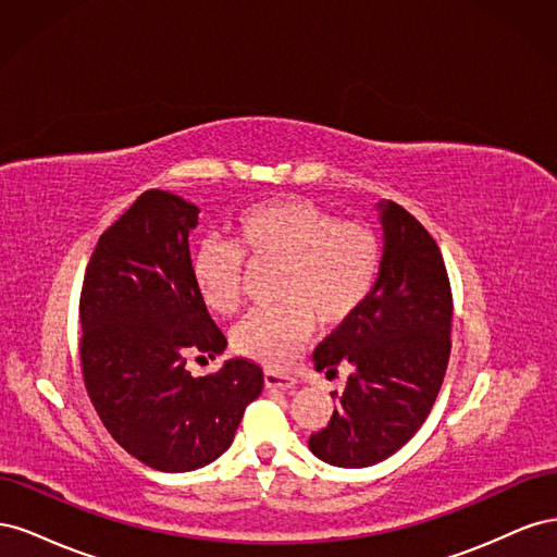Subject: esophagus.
Masks as SVG:
<instances>
[{
    "label": "esophagus",
    "instance_id": "1",
    "mask_svg": "<svg viewBox=\"0 0 557 557\" xmlns=\"http://www.w3.org/2000/svg\"><path fill=\"white\" fill-rule=\"evenodd\" d=\"M295 383H297V379L293 374L278 372V369H272V367L264 369V385L267 387H278V391H288V387H293Z\"/></svg>",
    "mask_w": 557,
    "mask_h": 557
}]
</instances>
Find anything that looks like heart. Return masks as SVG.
Wrapping results in <instances>:
<instances>
[{
    "instance_id": "1",
    "label": "heart",
    "mask_w": 557,
    "mask_h": 557,
    "mask_svg": "<svg viewBox=\"0 0 557 557\" xmlns=\"http://www.w3.org/2000/svg\"><path fill=\"white\" fill-rule=\"evenodd\" d=\"M281 267L276 309L250 313L234 330V348L269 367H285L309 339L313 320L342 325L374 288L381 267L376 232L339 221L309 199L288 197L239 215L234 244L205 239L193 256V274L205 305L230 318L242 307L246 262Z\"/></svg>"
}]
</instances>
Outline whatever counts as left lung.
Here are the masks:
<instances>
[{
  "label": "left lung",
  "mask_w": 557,
  "mask_h": 557,
  "mask_svg": "<svg viewBox=\"0 0 557 557\" xmlns=\"http://www.w3.org/2000/svg\"><path fill=\"white\" fill-rule=\"evenodd\" d=\"M383 258L364 305L313 352L315 372L352 374L327 428L309 436L315 458L369 467L425 423L450 356L453 295L432 234L395 201H381Z\"/></svg>",
  "instance_id": "1"
}]
</instances>
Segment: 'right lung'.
<instances>
[{"label": "right lung", "instance_id": "1", "mask_svg": "<svg viewBox=\"0 0 557 557\" xmlns=\"http://www.w3.org/2000/svg\"><path fill=\"white\" fill-rule=\"evenodd\" d=\"M197 213L172 193L139 195L99 237L78 305L92 407L132 458L158 471H193L223 455L264 381L246 358L199 379L185 367L227 346L193 274Z\"/></svg>", "mask_w": 557, "mask_h": 557}]
</instances>
